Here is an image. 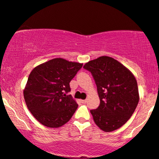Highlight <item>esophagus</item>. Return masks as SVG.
Listing matches in <instances>:
<instances>
[{
    "instance_id": "34e87169",
    "label": "esophagus",
    "mask_w": 159,
    "mask_h": 159,
    "mask_svg": "<svg viewBox=\"0 0 159 159\" xmlns=\"http://www.w3.org/2000/svg\"><path fill=\"white\" fill-rule=\"evenodd\" d=\"M81 103H86V100H81Z\"/></svg>"
}]
</instances>
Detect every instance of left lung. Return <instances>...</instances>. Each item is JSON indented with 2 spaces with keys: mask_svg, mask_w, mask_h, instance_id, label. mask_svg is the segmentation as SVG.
<instances>
[{
  "mask_svg": "<svg viewBox=\"0 0 159 159\" xmlns=\"http://www.w3.org/2000/svg\"><path fill=\"white\" fill-rule=\"evenodd\" d=\"M100 98V105L90 110L100 129L111 132L130 119L139 103L137 82L133 74L113 58L100 56L86 63Z\"/></svg>",
  "mask_w": 159,
  "mask_h": 159,
  "instance_id": "obj_1",
  "label": "left lung"
}]
</instances>
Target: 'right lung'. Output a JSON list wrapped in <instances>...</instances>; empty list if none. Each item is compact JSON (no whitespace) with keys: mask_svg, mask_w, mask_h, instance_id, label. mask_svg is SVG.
Here are the masks:
<instances>
[{"mask_svg":"<svg viewBox=\"0 0 159 159\" xmlns=\"http://www.w3.org/2000/svg\"><path fill=\"white\" fill-rule=\"evenodd\" d=\"M83 65L56 58L31 71L24 90L28 108L43 125L59 128L71 119L78 108L70 82Z\"/></svg>","mask_w":159,"mask_h":159,"instance_id":"obj_1","label":"right lung"}]
</instances>
